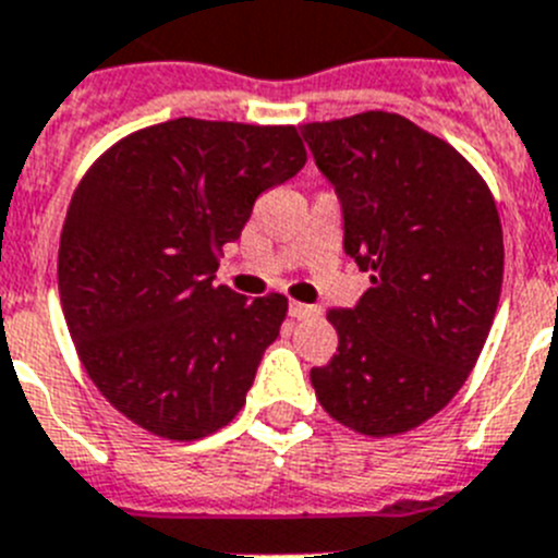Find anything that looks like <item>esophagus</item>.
Masks as SVG:
<instances>
[{
  "mask_svg": "<svg viewBox=\"0 0 558 558\" xmlns=\"http://www.w3.org/2000/svg\"><path fill=\"white\" fill-rule=\"evenodd\" d=\"M288 310H290V315H293V318H299V322H302V318H313V315L322 313V310L313 307V304H302V302H290Z\"/></svg>",
  "mask_w": 558,
  "mask_h": 558,
  "instance_id": "obj_1",
  "label": "esophagus"
}]
</instances>
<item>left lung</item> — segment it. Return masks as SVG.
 <instances>
[{"mask_svg": "<svg viewBox=\"0 0 558 558\" xmlns=\"http://www.w3.org/2000/svg\"><path fill=\"white\" fill-rule=\"evenodd\" d=\"M343 211V251L372 288L329 310L338 354L315 397L363 436L418 427L458 393L489 335L502 229L489 186L456 147L388 111L302 125Z\"/></svg>", "mask_w": 558, "mask_h": 558, "instance_id": "1", "label": "left lung"}]
</instances>
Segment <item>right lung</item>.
I'll use <instances>...</instances> for the list:
<instances>
[{"mask_svg": "<svg viewBox=\"0 0 558 558\" xmlns=\"http://www.w3.org/2000/svg\"><path fill=\"white\" fill-rule=\"evenodd\" d=\"M304 161L293 125L181 117L83 175L58 251L61 307L88 377L131 422L192 441L245 405L288 299L215 284L218 254Z\"/></svg>", "mask_w": 558, "mask_h": 558, "instance_id": "obj_1", "label": "right lung"}]
</instances>
